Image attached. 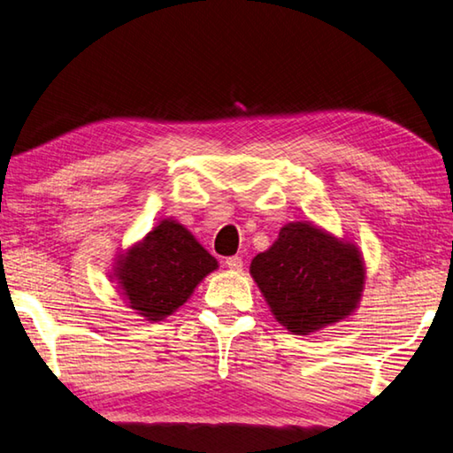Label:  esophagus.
I'll return each instance as SVG.
<instances>
[{"instance_id":"1","label":"esophagus","mask_w":453,"mask_h":453,"mask_svg":"<svg viewBox=\"0 0 453 453\" xmlns=\"http://www.w3.org/2000/svg\"><path fill=\"white\" fill-rule=\"evenodd\" d=\"M225 264H226V268L234 270V272H241L242 270V258H241V256H228V258L225 260Z\"/></svg>"}]
</instances>
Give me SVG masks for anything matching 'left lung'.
Returning a JSON list of instances; mask_svg holds the SVG:
<instances>
[{"label": "left lung", "mask_w": 453, "mask_h": 453, "mask_svg": "<svg viewBox=\"0 0 453 453\" xmlns=\"http://www.w3.org/2000/svg\"><path fill=\"white\" fill-rule=\"evenodd\" d=\"M250 276L276 321L310 335L353 315L366 268L359 246L313 223H288L268 250L254 256Z\"/></svg>", "instance_id": "8db88e82"}]
</instances>
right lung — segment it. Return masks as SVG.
Returning a JSON list of instances; mask_svg holds the SVG:
<instances>
[{
	"label": "right lung",
	"mask_w": 453,
	"mask_h": 453,
	"mask_svg": "<svg viewBox=\"0 0 453 453\" xmlns=\"http://www.w3.org/2000/svg\"><path fill=\"white\" fill-rule=\"evenodd\" d=\"M217 268L215 256L189 230L175 219H164L118 256L112 280L127 307L156 323L177 311Z\"/></svg>",
	"instance_id": "add662e5"
}]
</instances>
